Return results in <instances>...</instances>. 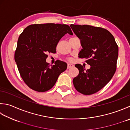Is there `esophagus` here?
<instances>
[{"instance_id":"34e87169","label":"esophagus","mask_w":130,"mask_h":130,"mask_svg":"<svg viewBox=\"0 0 130 130\" xmlns=\"http://www.w3.org/2000/svg\"><path fill=\"white\" fill-rule=\"evenodd\" d=\"M73 67H74V65L72 64V63H68V69L72 68Z\"/></svg>"}]
</instances>
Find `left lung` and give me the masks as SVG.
<instances>
[{
  "label": "left lung",
  "mask_w": 130,
  "mask_h": 130,
  "mask_svg": "<svg viewBox=\"0 0 130 130\" xmlns=\"http://www.w3.org/2000/svg\"><path fill=\"white\" fill-rule=\"evenodd\" d=\"M70 27L80 40L82 49L78 57L85 58L91 66L86 70L80 64H75L79 74L73 79V85L79 92L92 95L112 78L116 70L118 47L113 35L106 29L86 25L71 24Z\"/></svg>",
  "instance_id": "1"
}]
</instances>
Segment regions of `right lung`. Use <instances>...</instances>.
Here are the masks:
<instances>
[{"mask_svg":"<svg viewBox=\"0 0 130 130\" xmlns=\"http://www.w3.org/2000/svg\"><path fill=\"white\" fill-rule=\"evenodd\" d=\"M73 35L69 26L58 24L28 26L17 41L14 60L24 82L32 90L45 92L52 88L67 63L57 60L50 67L47 53H55L57 43L65 34Z\"/></svg>","mask_w":130,"mask_h":130,"instance_id":"obj_1","label":"right lung"}]
</instances>
